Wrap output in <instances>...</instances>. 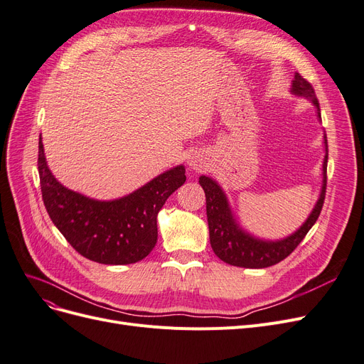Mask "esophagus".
I'll return each instance as SVG.
<instances>
[{
    "label": "esophagus",
    "mask_w": 364,
    "mask_h": 364,
    "mask_svg": "<svg viewBox=\"0 0 364 364\" xmlns=\"http://www.w3.org/2000/svg\"><path fill=\"white\" fill-rule=\"evenodd\" d=\"M188 166H191L192 169H196V171H200V169L203 168L202 162L198 159V157H195V156H192L191 159H188Z\"/></svg>",
    "instance_id": "1"
}]
</instances>
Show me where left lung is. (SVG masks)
<instances>
[{
  "instance_id": "obj_1",
  "label": "left lung",
  "mask_w": 364,
  "mask_h": 364,
  "mask_svg": "<svg viewBox=\"0 0 364 364\" xmlns=\"http://www.w3.org/2000/svg\"><path fill=\"white\" fill-rule=\"evenodd\" d=\"M291 93L305 97L312 104L317 107L318 117L320 114V104L312 85L305 80L299 73L294 74V80L291 85ZM324 146L326 156L323 162V186L320 198L315 203V207L305 223L300 226L293 235L279 241H263L251 236L245 230H242L238 225V221L233 218L230 211L228 198L221 187L210 177L202 176L199 178V184L202 186L205 198H207V217H208V228H210V242L215 256L223 262L240 266V267H251V269H260V267H267L279 263L281 260L290 256L294 248L302 242V240L309 232V229L317 221L324 198H326V186H327V136L324 134Z\"/></svg>"
}]
</instances>
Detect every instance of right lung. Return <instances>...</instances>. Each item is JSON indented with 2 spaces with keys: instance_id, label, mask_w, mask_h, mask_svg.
Here are the masks:
<instances>
[{
  "instance_id": "1",
  "label": "right lung",
  "mask_w": 364,
  "mask_h": 364,
  "mask_svg": "<svg viewBox=\"0 0 364 364\" xmlns=\"http://www.w3.org/2000/svg\"><path fill=\"white\" fill-rule=\"evenodd\" d=\"M38 173L44 207L55 226L77 252L102 264H129L147 257L157 241V213L186 181V169L180 165L128 196L95 200L70 191L52 176L41 135Z\"/></svg>"
}]
</instances>
